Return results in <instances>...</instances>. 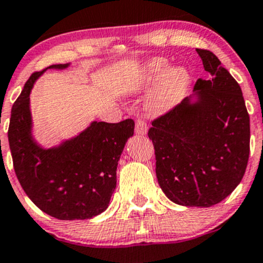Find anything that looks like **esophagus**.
<instances>
[{
    "mask_svg": "<svg viewBox=\"0 0 263 263\" xmlns=\"http://www.w3.org/2000/svg\"><path fill=\"white\" fill-rule=\"evenodd\" d=\"M135 132H136L137 135H141V136H145V135L147 134V124L145 123V121L142 118H139L136 121Z\"/></svg>",
    "mask_w": 263,
    "mask_h": 263,
    "instance_id": "obj_1",
    "label": "esophagus"
}]
</instances>
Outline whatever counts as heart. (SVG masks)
Instances as JSON below:
<instances>
[{
    "instance_id": "heart-1",
    "label": "heart",
    "mask_w": 263,
    "mask_h": 263,
    "mask_svg": "<svg viewBox=\"0 0 263 263\" xmlns=\"http://www.w3.org/2000/svg\"><path fill=\"white\" fill-rule=\"evenodd\" d=\"M191 76L181 66L172 67L164 58H151L142 67L139 87L155 85L146 100V110L151 116H161L173 110L190 87Z\"/></svg>"
}]
</instances>
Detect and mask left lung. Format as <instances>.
Wrapping results in <instances>:
<instances>
[{
    "label": "left lung",
    "instance_id": "1",
    "mask_svg": "<svg viewBox=\"0 0 263 263\" xmlns=\"http://www.w3.org/2000/svg\"><path fill=\"white\" fill-rule=\"evenodd\" d=\"M196 50L211 78L198 79L192 95L153 121L148 139L166 197L177 205L210 208L242 181L251 131L239 84L213 52Z\"/></svg>",
    "mask_w": 263,
    "mask_h": 263
}]
</instances>
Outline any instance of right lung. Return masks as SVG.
I'll return each instance as SVG.
<instances>
[{"mask_svg":"<svg viewBox=\"0 0 263 263\" xmlns=\"http://www.w3.org/2000/svg\"><path fill=\"white\" fill-rule=\"evenodd\" d=\"M34 72L12 105L9 144L16 177L28 197L43 213L60 220L91 219L108 209L117 185V165L134 119L119 123L92 121L84 131L52 147L33 136L30 92L47 70Z\"/></svg>","mask_w":263,"mask_h":263,"instance_id":"obj_1","label":"right lung"}]
</instances>
